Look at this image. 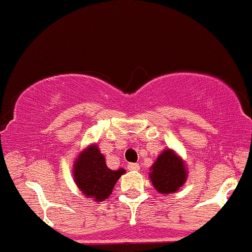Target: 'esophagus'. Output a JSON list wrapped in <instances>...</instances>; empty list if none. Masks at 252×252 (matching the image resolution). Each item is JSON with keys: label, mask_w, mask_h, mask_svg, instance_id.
Listing matches in <instances>:
<instances>
[{"label": "esophagus", "mask_w": 252, "mask_h": 252, "mask_svg": "<svg viewBox=\"0 0 252 252\" xmlns=\"http://www.w3.org/2000/svg\"><path fill=\"white\" fill-rule=\"evenodd\" d=\"M127 169H128V170H132V171H137L140 169V165L138 163H129L128 165H127Z\"/></svg>", "instance_id": "esophagus-1"}]
</instances>
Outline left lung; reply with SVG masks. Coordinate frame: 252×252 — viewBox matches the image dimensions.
Masks as SVG:
<instances>
[{"instance_id":"1","label":"left lung","mask_w":252,"mask_h":252,"mask_svg":"<svg viewBox=\"0 0 252 252\" xmlns=\"http://www.w3.org/2000/svg\"><path fill=\"white\" fill-rule=\"evenodd\" d=\"M152 185L157 191L170 194L186 182L187 171L182 160L171 150H164L151 168Z\"/></svg>"}]
</instances>
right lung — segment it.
Wrapping results in <instances>:
<instances>
[{
	"label": "right lung",
	"mask_w": 252,
	"mask_h": 252,
	"mask_svg": "<svg viewBox=\"0 0 252 252\" xmlns=\"http://www.w3.org/2000/svg\"><path fill=\"white\" fill-rule=\"evenodd\" d=\"M123 174H125V169L123 168L118 170L108 169L97 145H92L82 152L73 166L76 185L82 193L95 201L106 200Z\"/></svg>",
	"instance_id": "right-lung-1"
}]
</instances>
